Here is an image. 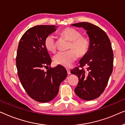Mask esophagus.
Instances as JSON below:
<instances>
[{"mask_svg": "<svg viewBox=\"0 0 125 125\" xmlns=\"http://www.w3.org/2000/svg\"><path fill=\"white\" fill-rule=\"evenodd\" d=\"M66 71H67L68 74H71V71H70L69 69H66Z\"/></svg>", "mask_w": 125, "mask_h": 125, "instance_id": "esophagus-1", "label": "esophagus"}]
</instances>
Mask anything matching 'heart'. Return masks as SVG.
Masks as SVG:
<instances>
[{
    "label": "heart",
    "mask_w": 125,
    "mask_h": 125,
    "mask_svg": "<svg viewBox=\"0 0 125 125\" xmlns=\"http://www.w3.org/2000/svg\"><path fill=\"white\" fill-rule=\"evenodd\" d=\"M61 36L71 42L69 48H73L78 52L80 56L85 55L89 48V41L86 37L81 36V34L77 30L72 28H66L60 32ZM46 49L49 52H54L56 50L55 39L53 35H49L44 41ZM74 49L58 52L53 58L56 64L68 68L76 60L78 54Z\"/></svg>",
    "instance_id": "heart-1"
}]
</instances>
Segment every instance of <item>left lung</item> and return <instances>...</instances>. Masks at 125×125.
I'll return each instance as SVG.
<instances>
[{"instance_id": "8db88e82", "label": "left lung", "mask_w": 125, "mask_h": 125, "mask_svg": "<svg viewBox=\"0 0 125 125\" xmlns=\"http://www.w3.org/2000/svg\"><path fill=\"white\" fill-rule=\"evenodd\" d=\"M83 28L86 31L89 38L88 52L79 61L80 67L71 71L78 76L77 86L74 89L76 94L80 98L91 101L98 98L103 93L112 74L113 66V52L112 45L106 33L100 27L88 22L72 24Z\"/></svg>"}]
</instances>
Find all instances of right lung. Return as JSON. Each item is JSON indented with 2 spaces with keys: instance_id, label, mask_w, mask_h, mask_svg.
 Wrapping results in <instances>:
<instances>
[{
  "instance_id": "right-lung-1",
  "label": "right lung",
  "mask_w": 125,
  "mask_h": 125,
  "mask_svg": "<svg viewBox=\"0 0 125 125\" xmlns=\"http://www.w3.org/2000/svg\"><path fill=\"white\" fill-rule=\"evenodd\" d=\"M57 27L40 25L32 27L22 36L16 59L18 76L31 98L45 103L52 100L59 92L60 83L67 76L61 65L44 71L51 64V59L44 44L46 37Z\"/></svg>"
}]
</instances>
